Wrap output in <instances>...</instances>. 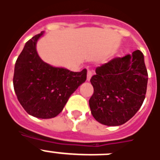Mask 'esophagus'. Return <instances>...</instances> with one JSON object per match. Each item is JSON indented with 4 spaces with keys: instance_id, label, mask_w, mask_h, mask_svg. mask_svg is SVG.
Instances as JSON below:
<instances>
[{
    "instance_id": "esophagus-1",
    "label": "esophagus",
    "mask_w": 160,
    "mask_h": 160,
    "mask_svg": "<svg viewBox=\"0 0 160 160\" xmlns=\"http://www.w3.org/2000/svg\"><path fill=\"white\" fill-rule=\"evenodd\" d=\"M92 75H93V72L92 70H88L87 71V80L89 81V80L91 79V77H92Z\"/></svg>"
}]
</instances>
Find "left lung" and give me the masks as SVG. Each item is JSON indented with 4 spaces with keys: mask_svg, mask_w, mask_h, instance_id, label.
<instances>
[{
    "mask_svg": "<svg viewBox=\"0 0 160 160\" xmlns=\"http://www.w3.org/2000/svg\"><path fill=\"white\" fill-rule=\"evenodd\" d=\"M95 73L90 79L94 93L89 100L93 117L108 126L126 123L146 95L148 72L143 53L137 50L114 58L96 68Z\"/></svg>",
    "mask_w": 160,
    "mask_h": 160,
    "instance_id": "left-lung-1",
    "label": "left lung"
}]
</instances>
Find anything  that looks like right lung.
<instances>
[{"mask_svg":"<svg viewBox=\"0 0 160 160\" xmlns=\"http://www.w3.org/2000/svg\"><path fill=\"white\" fill-rule=\"evenodd\" d=\"M42 35H36L25 45L15 65L13 85L19 102L29 114L51 119L62 111L70 95L86 80L87 70L73 72L44 62L36 48Z\"/></svg>","mask_w":160,"mask_h":160,"instance_id":"add662e5","label":"right lung"}]
</instances>
